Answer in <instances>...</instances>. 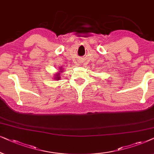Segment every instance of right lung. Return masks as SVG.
Segmentation results:
<instances>
[{"instance_id":"obj_1","label":"right lung","mask_w":154,"mask_h":154,"mask_svg":"<svg viewBox=\"0 0 154 154\" xmlns=\"http://www.w3.org/2000/svg\"><path fill=\"white\" fill-rule=\"evenodd\" d=\"M56 79H60V76H59V75H56Z\"/></svg>"}]
</instances>
